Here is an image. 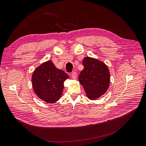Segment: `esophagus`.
<instances>
[{"label": "esophagus", "instance_id": "34e87169", "mask_svg": "<svg viewBox=\"0 0 146 146\" xmlns=\"http://www.w3.org/2000/svg\"><path fill=\"white\" fill-rule=\"evenodd\" d=\"M77 73H76V72H72V78H73L74 79H77Z\"/></svg>", "mask_w": 146, "mask_h": 146}]
</instances>
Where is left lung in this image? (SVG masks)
<instances>
[{
    "mask_svg": "<svg viewBox=\"0 0 146 146\" xmlns=\"http://www.w3.org/2000/svg\"><path fill=\"white\" fill-rule=\"evenodd\" d=\"M82 64L84 68L79 74V82L83 86L87 98L96 100L109 88L110 70L105 63L93 58L85 57Z\"/></svg>",
    "mask_w": 146,
    "mask_h": 146,
    "instance_id": "1",
    "label": "left lung"
}]
</instances>
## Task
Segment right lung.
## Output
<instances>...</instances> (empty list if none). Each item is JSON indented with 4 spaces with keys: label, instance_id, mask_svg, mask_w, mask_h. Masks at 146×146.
<instances>
[{
    "label": "right lung",
    "instance_id": "right-lung-1",
    "mask_svg": "<svg viewBox=\"0 0 146 146\" xmlns=\"http://www.w3.org/2000/svg\"><path fill=\"white\" fill-rule=\"evenodd\" d=\"M69 76L57 68L51 61L41 64L32 74V83L34 92L47 104L55 103L61 97L64 82Z\"/></svg>",
    "mask_w": 146,
    "mask_h": 146
}]
</instances>
